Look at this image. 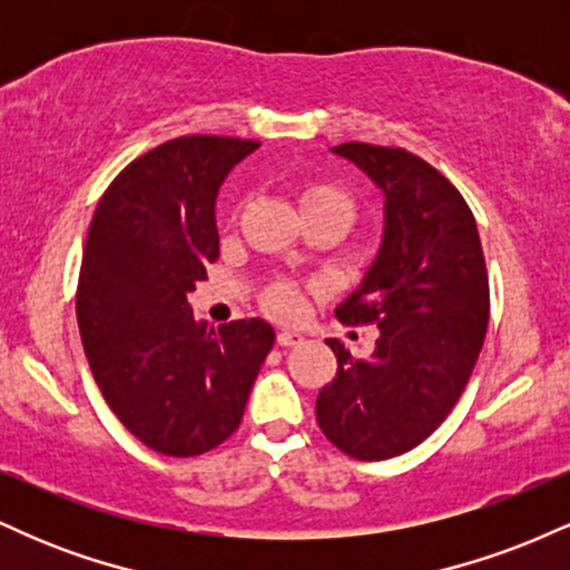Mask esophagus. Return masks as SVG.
Instances as JSON below:
<instances>
[{"mask_svg":"<svg viewBox=\"0 0 570 570\" xmlns=\"http://www.w3.org/2000/svg\"><path fill=\"white\" fill-rule=\"evenodd\" d=\"M303 335L299 332H292V330H281L276 335V343L281 345V348H292V345H299L303 343Z\"/></svg>","mask_w":570,"mask_h":570,"instance_id":"34e87169","label":"esophagus"}]
</instances>
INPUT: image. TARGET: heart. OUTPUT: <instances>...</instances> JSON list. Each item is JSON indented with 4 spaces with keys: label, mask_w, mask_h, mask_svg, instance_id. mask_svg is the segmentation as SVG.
Here are the masks:
<instances>
[{
    "label": "heart",
    "mask_w": 570,
    "mask_h": 570,
    "mask_svg": "<svg viewBox=\"0 0 570 570\" xmlns=\"http://www.w3.org/2000/svg\"><path fill=\"white\" fill-rule=\"evenodd\" d=\"M297 206L305 219H337L345 227L356 217V203L343 187L332 185V181H305L297 189ZM263 305L276 316H292L299 307L297 286L276 281L263 292Z\"/></svg>",
    "instance_id": "heart-1"
}]
</instances>
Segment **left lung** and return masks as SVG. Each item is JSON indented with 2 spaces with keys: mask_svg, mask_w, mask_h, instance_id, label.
Wrapping results in <instances>:
<instances>
[{
  "mask_svg": "<svg viewBox=\"0 0 570 570\" xmlns=\"http://www.w3.org/2000/svg\"><path fill=\"white\" fill-rule=\"evenodd\" d=\"M332 153L385 195L381 252L335 311L343 324H377L381 337L370 358L326 340L337 372L318 391L316 421L345 455L385 461L426 440L472 377L490 316L485 254L472 208L426 160L362 141Z\"/></svg>",
  "mask_w": 570,
  "mask_h": 570,
  "instance_id": "obj_1",
  "label": "left lung"
}]
</instances>
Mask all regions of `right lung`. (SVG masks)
I'll list each match as a JSON object with an SVG mask.
<instances>
[{
	"label": "right lung",
	"mask_w": 570,
	"mask_h": 570,
	"mask_svg": "<svg viewBox=\"0 0 570 570\" xmlns=\"http://www.w3.org/2000/svg\"><path fill=\"white\" fill-rule=\"evenodd\" d=\"M259 141L179 136L115 176L85 240L77 324L98 389L155 453H208L240 426L276 332L195 322L187 294L219 257L217 193Z\"/></svg>",
	"instance_id": "add662e5"
}]
</instances>
